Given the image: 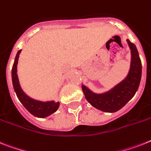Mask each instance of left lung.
<instances>
[{
  "label": "left lung",
  "instance_id": "obj_1",
  "mask_svg": "<svg viewBox=\"0 0 151 151\" xmlns=\"http://www.w3.org/2000/svg\"><path fill=\"white\" fill-rule=\"evenodd\" d=\"M127 41L131 51L130 68L127 76L122 81L101 94L93 92L82 84L85 99L97 109L105 112H116L131 100L138 90L141 80V60L135 45L129 40Z\"/></svg>",
  "mask_w": 151,
  "mask_h": 151
}]
</instances>
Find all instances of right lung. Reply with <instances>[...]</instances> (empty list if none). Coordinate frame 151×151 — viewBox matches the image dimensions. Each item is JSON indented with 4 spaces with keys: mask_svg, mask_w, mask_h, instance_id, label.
<instances>
[{
    "mask_svg": "<svg viewBox=\"0 0 151 151\" xmlns=\"http://www.w3.org/2000/svg\"><path fill=\"white\" fill-rule=\"evenodd\" d=\"M22 52V50L18 51L14 59V64L12 67V83L14 87V91L21 103L24 105V107L28 111L35 117L38 118H46L47 116H50L51 114L54 113L56 110L58 109L60 106V102L55 101H42L40 100L34 99L29 95H26L21 87L19 80H18V73H17V65H18L19 54Z\"/></svg>",
    "mask_w": 151,
    "mask_h": 151,
    "instance_id": "obj_1",
    "label": "right lung"
}]
</instances>
